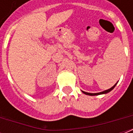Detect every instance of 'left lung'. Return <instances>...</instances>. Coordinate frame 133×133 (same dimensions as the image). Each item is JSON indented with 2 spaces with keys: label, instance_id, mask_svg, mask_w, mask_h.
Masks as SVG:
<instances>
[{
  "label": "left lung",
  "instance_id": "8db88e82",
  "mask_svg": "<svg viewBox=\"0 0 133 133\" xmlns=\"http://www.w3.org/2000/svg\"><path fill=\"white\" fill-rule=\"evenodd\" d=\"M116 84H117V83L115 84L112 87V88H110V89H108V90H104V91H103V92H98V93H90V92H84V91H82V92H83V93H85V95H100V94H105V93H108V92H110V91H111L114 88L115 86L116 85Z\"/></svg>",
  "mask_w": 133,
  "mask_h": 133
}]
</instances>
